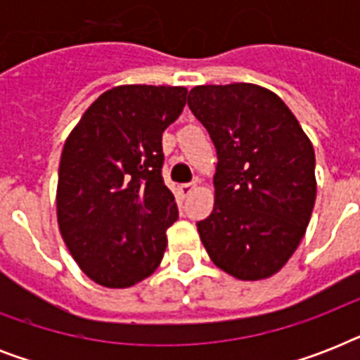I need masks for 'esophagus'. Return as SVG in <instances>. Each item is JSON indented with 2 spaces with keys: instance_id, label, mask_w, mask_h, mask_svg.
<instances>
[{
  "instance_id": "1",
  "label": "esophagus",
  "mask_w": 360,
  "mask_h": 360,
  "mask_svg": "<svg viewBox=\"0 0 360 360\" xmlns=\"http://www.w3.org/2000/svg\"><path fill=\"white\" fill-rule=\"evenodd\" d=\"M196 181H192V183H185V185H181L179 186V191H181V194H183V196H191L192 192L196 191Z\"/></svg>"
}]
</instances>
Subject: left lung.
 Here are the masks:
<instances>
[{
	"label": "left lung",
	"instance_id": "8db88e82",
	"mask_svg": "<svg viewBox=\"0 0 360 360\" xmlns=\"http://www.w3.org/2000/svg\"><path fill=\"white\" fill-rule=\"evenodd\" d=\"M188 108L217 149L214 207L198 231L217 267L262 280L297 250L316 202V155L284 101L254 84L198 86Z\"/></svg>",
	"mask_w": 360,
	"mask_h": 360
}]
</instances>
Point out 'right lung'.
Returning <instances> with one entry per match:
<instances>
[{"label":"right lung","instance_id":"add662e5","mask_svg":"<svg viewBox=\"0 0 360 360\" xmlns=\"http://www.w3.org/2000/svg\"><path fill=\"white\" fill-rule=\"evenodd\" d=\"M185 87L117 86L86 110L61 153L58 222L84 273L130 288L160 265L179 211L162 179V132Z\"/></svg>","mask_w":360,"mask_h":360}]
</instances>
